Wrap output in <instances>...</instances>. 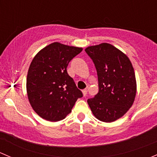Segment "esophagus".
<instances>
[{
	"label": "esophagus",
	"instance_id": "34e87169",
	"mask_svg": "<svg viewBox=\"0 0 157 157\" xmlns=\"http://www.w3.org/2000/svg\"><path fill=\"white\" fill-rule=\"evenodd\" d=\"M82 93H83L84 96H86L87 93H88V89H87V88H85V89H84L83 90H82Z\"/></svg>",
	"mask_w": 157,
	"mask_h": 157
}]
</instances>
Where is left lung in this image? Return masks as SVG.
<instances>
[{"label": "left lung", "instance_id": "1", "mask_svg": "<svg viewBox=\"0 0 157 157\" xmlns=\"http://www.w3.org/2000/svg\"><path fill=\"white\" fill-rule=\"evenodd\" d=\"M96 68L99 91L88 100L94 116L112 122L122 117L132 106L136 95V79L130 59L111 45L102 43L85 50Z\"/></svg>", "mask_w": 157, "mask_h": 157}]
</instances>
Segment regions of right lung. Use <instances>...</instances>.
Returning <instances> with one entry per match:
<instances>
[{"label": "right lung", "instance_id": "1", "mask_svg": "<svg viewBox=\"0 0 157 157\" xmlns=\"http://www.w3.org/2000/svg\"><path fill=\"white\" fill-rule=\"evenodd\" d=\"M82 51V48L54 42L32 59L27 75V94L32 107L43 119L51 122L65 119L83 96L67 70L69 63Z\"/></svg>", "mask_w": 157, "mask_h": 157}]
</instances>
